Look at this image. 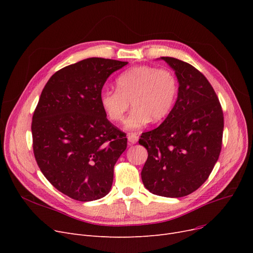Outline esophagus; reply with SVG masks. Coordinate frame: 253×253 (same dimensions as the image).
Segmentation results:
<instances>
[{
	"mask_svg": "<svg viewBox=\"0 0 253 253\" xmlns=\"http://www.w3.org/2000/svg\"><path fill=\"white\" fill-rule=\"evenodd\" d=\"M127 138H128L129 144H134L138 140V135H137V133H129L127 135Z\"/></svg>",
	"mask_w": 253,
	"mask_h": 253,
	"instance_id": "34e87169",
	"label": "esophagus"
}]
</instances>
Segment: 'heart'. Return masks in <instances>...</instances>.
I'll return each instance as SVG.
<instances>
[{"label":"heart","mask_w":253,"mask_h":253,"mask_svg":"<svg viewBox=\"0 0 253 253\" xmlns=\"http://www.w3.org/2000/svg\"><path fill=\"white\" fill-rule=\"evenodd\" d=\"M117 89H104L99 101L105 115L119 123L132 103L133 110L125 122L128 130H137L150 121L160 122L168 116L175 103L178 80L168 69L139 65L123 72L116 80Z\"/></svg>","instance_id":"obj_1"}]
</instances>
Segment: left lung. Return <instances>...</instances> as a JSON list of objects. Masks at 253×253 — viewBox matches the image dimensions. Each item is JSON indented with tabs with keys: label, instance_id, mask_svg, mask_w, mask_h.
<instances>
[{
	"label": "left lung",
	"instance_id": "1",
	"mask_svg": "<svg viewBox=\"0 0 253 253\" xmlns=\"http://www.w3.org/2000/svg\"><path fill=\"white\" fill-rule=\"evenodd\" d=\"M162 59L175 71L178 96L165 121L138 140L148 151L141 179L155 195L180 198L200 188L217 162L223 113L202 73L177 58Z\"/></svg>",
	"mask_w": 253,
	"mask_h": 253
}]
</instances>
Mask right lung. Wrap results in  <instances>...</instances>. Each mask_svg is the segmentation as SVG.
I'll return each instance as SVG.
<instances>
[{
	"label": "right lung",
	"instance_id": "right-lung-1",
	"mask_svg": "<svg viewBox=\"0 0 253 253\" xmlns=\"http://www.w3.org/2000/svg\"><path fill=\"white\" fill-rule=\"evenodd\" d=\"M128 62L92 57L65 66L45 85L33 115V150L49 182L77 201L108 195L127 138L99 101L111 74Z\"/></svg>",
	"mask_w": 253,
	"mask_h": 253
}]
</instances>
